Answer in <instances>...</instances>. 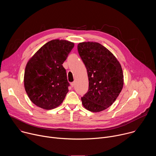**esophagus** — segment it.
I'll use <instances>...</instances> for the list:
<instances>
[{
	"label": "esophagus",
	"instance_id": "esophagus-1",
	"mask_svg": "<svg viewBox=\"0 0 156 156\" xmlns=\"http://www.w3.org/2000/svg\"><path fill=\"white\" fill-rule=\"evenodd\" d=\"M71 86H72V87H74V86H75V82L71 83Z\"/></svg>",
	"mask_w": 156,
	"mask_h": 156
}]
</instances>
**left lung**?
<instances>
[{
    "label": "left lung",
    "instance_id": "obj_1",
    "mask_svg": "<svg viewBox=\"0 0 156 156\" xmlns=\"http://www.w3.org/2000/svg\"><path fill=\"white\" fill-rule=\"evenodd\" d=\"M78 51L89 80L88 91L81 97L82 104L91 112H101L114 102L122 90V66L115 57L99 43H79Z\"/></svg>",
    "mask_w": 156,
    "mask_h": 156
}]
</instances>
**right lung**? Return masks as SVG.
Returning a JSON list of instances; mask_svg holds the SVG:
<instances>
[{
    "mask_svg": "<svg viewBox=\"0 0 156 156\" xmlns=\"http://www.w3.org/2000/svg\"><path fill=\"white\" fill-rule=\"evenodd\" d=\"M74 43L55 39L47 42L27 64L24 85L33 103L46 110L60 105L69 92V83L62 64Z\"/></svg>",
    "mask_w": 156,
    "mask_h": 156,
    "instance_id": "add662e5",
    "label": "right lung"
}]
</instances>
